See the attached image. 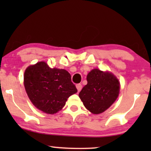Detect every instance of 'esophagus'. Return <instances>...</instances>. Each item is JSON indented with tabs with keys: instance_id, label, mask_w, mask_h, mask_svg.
Returning a JSON list of instances; mask_svg holds the SVG:
<instances>
[{
	"instance_id": "34e87169",
	"label": "esophagus",
	"mask_w": 151,
	"mask_h": 151,
	"mask_svg": "<svg viewBox=\"0 0 151 151\" xmlns=\"http://www.w3.org/2000/svg\"><path fill=\"white\" fill-rule=\"evenodd\" d=\"M76 88H77L78 91V92H80V91H81L82 88V84H76Z\"/></svg>"
}]
</instances>
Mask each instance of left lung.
I'll return each mask as SVG.
<instances>
[{
	"label": "left lung",
	"mask_w": 151,
	"mask_h": 151,
	"mask_svg": "<svg viewBox=\"0 0 151 151\" xmlns=\"http://www.w3.org/2000/svg\"><path fill=\"white\" fill-rule=\"evenodd\" d=\"M87 84L82 88L79 97L84 106L94 114H99L109 109L116 100L119 91V82L109 72L98 69L88 73Z\"/></svg>",
	"instance_id": "obj_1"
}]
</instances>
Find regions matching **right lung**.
<instances>
[{
    "label": "right lung",
    "mask_w": 151,
    "mask_h": 151,
    "mask_svg": "<svg viewBox=\"0 0 151 151\" xmlns=\"http://www.w3.org/2000/svg\"><path fill=\"white\" fill-rule=\"evenodd\" d=\"M24 85L33 104L48 114H54L61 110L67 98L78 91L69 72L65 69H51L45 62L27 68Z\"/></svg>",
    "instance_id": "1"
}]
</instances>
